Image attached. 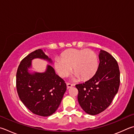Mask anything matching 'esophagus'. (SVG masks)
Masks as SVG:
<instances>
[{"mask_svg": "<svg viewBox=\"0 0 134 134\" xmlns=\"http://www.w3.org/2000/svg\"><path fill=\"white\" fill-rule=\"evenodd\" d=\"M72 87V84H70V83H67V89H69L70 88H71V87Z\"/></svg>", "mask_w": 134, "mask_h": 134, "instance_id": "obj_1", "label": "esophagus"}]
</instances>
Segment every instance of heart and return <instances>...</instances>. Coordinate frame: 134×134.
<instances>
[{"instance_id":"heart-1","label":"heart","mask_w":134,"mask_h":134,"mask_svg":"<svg viewBox=\"0 0 134 134\" xmlns=\"http://www.w3.org/2000/svg\"><path fill=\"white\" fill-rule=\"evenodd\" d=\"M54 68L60 77H66L73 67L72 80L90 79L96 73L98 67V59L96 53L88 49H71L64 52L62 57L54 60Z\"/></svg>"}]
</instances>
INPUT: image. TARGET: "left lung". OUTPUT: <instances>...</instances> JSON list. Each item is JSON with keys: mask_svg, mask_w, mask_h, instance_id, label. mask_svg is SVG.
I'll list each match as a JSON object with an SVG mask.
<instances>
[{"mask_svg": "<svg viewBox=\"0 0 134 134\" xmlns=\"http://www.w3.org/2000/svg\"><path fill=\"white\" fill-rule=\"evenodd\" d=\"M96 73L85 83L77 84L78 101L86 113L95 115L108 107L117 93L120 82L118 63L104 50L99 53Z\"/></svg>", "mask_w": 134, "mask_h": 134, "instance_id": "8db88e82", "label": "left lung"}]
</instances>
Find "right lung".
Segmentation results:
<instances>
[{
	"instance_id": "add662e5",
	"label": "right lung",
	"mask_w": 134,
	"mask_h": 134,
	"mask_svg": "<svg viewBox=\"0 0 134 134\" xmlns=\"http://www.w3.org/2000/svg\"><path fill=\"white\" fill-rule=\"evenodd\" d=\"M40 59L52 63V60L41 49L36 50L21 60L16 73L17 91L20 100L36 115L48 116L54 113L66 91V84L55 74L50 65L44 72H30L31 61Z\"/></svg>"
}]
</instances>
